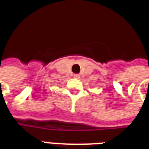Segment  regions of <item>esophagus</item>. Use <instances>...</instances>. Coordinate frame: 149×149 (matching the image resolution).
Wrapping results in <instances>:
<instances>
[{"label":"esophagus","mask_w":149,"mask_h":149,"mask_svg":"<svg viewBox=\"0 0 149 149\" xmlns=\"http://www.w3.org/2000/svg\"><path fill=\"white\" fill-rule=\"evenodd\" d=\"M73 77H74L75 79H79V77H80V75H79V74H74V75H73Z\"/></svg>","instance_id":"esophagus-1"}]
</instances>
